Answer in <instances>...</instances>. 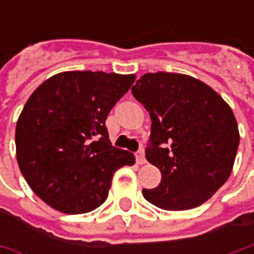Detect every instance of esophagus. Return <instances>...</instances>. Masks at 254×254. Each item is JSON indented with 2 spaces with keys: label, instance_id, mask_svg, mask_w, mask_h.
Wrapping results in <instances>:
<instances>
[{
  "label": "esophagus",
  "instance_id": "obj_1",
  "mask_svg": "<svg viewBox=\"0 0 254 254\" xmlns=\"http://www.w3.org/2000/svg\"><path fill=\"white\" fill-rule=\"evenodd\" d=\"M135 160H137V164H140V165H142V164H145V162H147V160H145V155H144V152L142 151H138L137 154H135Z\"/></svg>",
  "mask_w": 254,
  "mask_h": 254
}]
</instances>
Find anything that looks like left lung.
<instances>
[{
  "instance_id": "left-lung-1",
  "label": "left lung",
  "mask_w": 254,
  "mask_h": 254,
  "mask_svg": "<svg viewBox=\"0 0 254 254\" xmlns=\"http://www.w3.org/2000/svg\"><path fill=\"white\" fill-rule=\"evenodd\" d=\"M131 93L150 113L145 157L161 171L160 185L142 190L144 198L165 210L202 205L235 164L240 135L230 106L210 86L182 73L142 74Z\"/></svg>"
}]
</instances>
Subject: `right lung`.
<instances>
[{
  "label": "right lung",
  "instance_id": "1",
  "mask_svg": "<svg viewBox=\"0 0 254 254\" xmlns=\"http://www.w3.org/2000/svg\"><path fill=\"white\" fill-rule=\"evenodd\" d=\"M135 74L72 70L36 87L18 117L16 161L31 190L51 208L87 213L109 196L113 174L134 154L113 147L106 119Z\"/></svg>",
  "mask_w": 254,
  "mask_h": 254
}]
</instances>
